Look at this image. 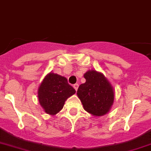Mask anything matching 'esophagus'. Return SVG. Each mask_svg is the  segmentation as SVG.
<instances>
[{"label":"esophagus","mask_w":151,"mask_h":151,"mask_svg":"<svg viewBox=\"0 0 151 151\" xmlns=\"http://www.w3.org/2000/svg\"><path fill=\"white\" fill-rule=\"evenodd\" d=\"M73 88H75V90H76V91H77V90H78V84L73 85Z\"/></svg>","instance_id":"1"}]
</instances>
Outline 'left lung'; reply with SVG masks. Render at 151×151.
I'll return each mask as SVG.
<instances>
[{
	"instance_id": "8db88e82",
	"label": "left lung",
	"mask_w": 151,
	"mask_h": 151,
	"mask_svg": "<svg viewBox=\"0 0 151 151\" xmlns=\"http://www.w3.org/2000/svg\"><path fill=\"white\" fill-rule=\"evenodd\" d=\"M86 82L79 86L77 95L83 108L89 114L99 117L109 112L114 100V91L106 77L96 70L84 74Z\"/></svg>"
}]
</instances>
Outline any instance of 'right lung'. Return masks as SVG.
Here are the masks:
<instances>
[{
  "instance_id": "1",
  "label": "right lung",
  "mask_w": 151,
  "mask_h": 151,
  "mask_svg": "<svg viewBox=\"0 0 151 151\" xmlns=\"http://www.w3.org/2000/svg\"><path fill=\"white\" fill-rule=\"evenodd\" d=\"M75 93L76 90L65 77L51 72L39 86L38 100L46 114L55 115L63 109L67 99Z\"/></svg>"
}]
</instances>
